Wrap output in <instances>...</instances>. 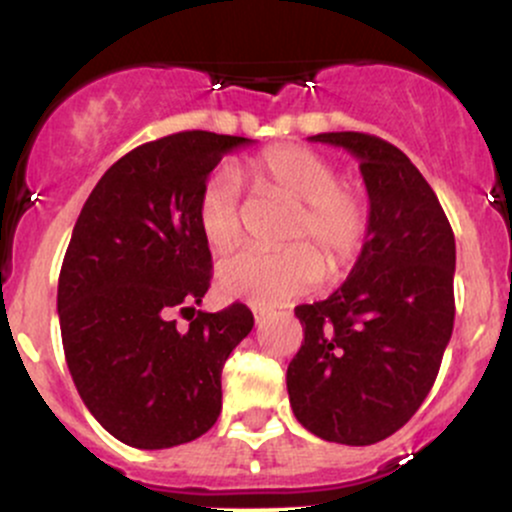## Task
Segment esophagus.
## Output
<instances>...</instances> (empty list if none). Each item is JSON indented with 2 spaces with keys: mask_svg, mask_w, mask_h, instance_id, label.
<instances>
[{
  "mask_svg": "<svg viewBox=\"0 0 512 512\" xmlns=\"http://www.w3.org/2000/svg\"><path fill=\"white\" fill-rule=\"evenodd\" d=\"M252 313H255V320H257V323H262V320H265V316H267V311H265V308H252Z\"/></svg>",
  "mask_w": 512,
  "mask_h": 512,
  "instance_id": "obj_1",
  "label": "esophagus"
}]
</instances>
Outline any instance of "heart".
Instances as JSON below:
<instances>
[{
  "label": "heart",
  "instance_id": "obj_1",
  "mask_svg": "<svg viewBox=\"0 0 512 512\" xmlns=\"http://www.w3.org/2000/svg\"><path fill=\"white\" fill-rule=\"evenodd\" d=\"M252 182L296 201L282 250H240L218 265L216 279L230 299L279 306L323 282L326 257L333 272L362 252L372 223L369 196L355 182H340L328 157L301 145H272L250 160ZM196 223L211 250L226 252L243 235L240 179L230 167L213 170L196 199ZM320 254L324 256L319 257Z\"/></svg>",
  "mask_w": 512,
  "mask_h": 512
}]
</instances>
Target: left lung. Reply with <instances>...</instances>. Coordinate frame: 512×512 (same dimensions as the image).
<instances>
[{
    "instance_id": "1",
    "label": "left lung",
    "mask_w": 512,
    "mask_h": 512,
    "mask_svg": "<svg viewBox=\"0 0 512 512\" xmlns=\"http://www.w3.org/2000/svg\"><path fill=\"white\" fill-rule=\"evenodd\" d=\"M359 160L372 223L347 282L296 306L301 350L286 369L296 420L320 440L364 447L425 401L454 328V233L418 167L369 133L311 136Z\"/></svg>"
}]
</instances>
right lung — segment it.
Listing matches in <instances>:
<instances>
[{
    "label": "right lung",
    "mask_w": 512,
    "mask_h": 512,
    "mask_svg": "<svg viewBox=\"0 0 512 512\" xmlns=\"http://www.w3.org/2000/svg\"><path fill=\"white\" fill-rule=\"evenodd\" d=\"M247 143L182 131L138 145L104 172L72 230L58 282L67 369L123 445H184L221 413L223 364L255 318L245 303L194 308L213 267L196 199L221 157ZM174 310L190 313L187 329Z\"/></svg>",
    "instance_id": "add662e5"
}]
</instances>
